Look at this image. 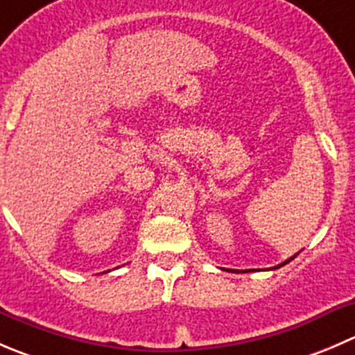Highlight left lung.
<instances>
[{
  "instance_id": "obj_1",
  "label": "left lung",
  "mask_w": 355,
  "mask_h": 355,
  "mask_svg": "<svg viewBox=\"0 0 355 355\" xmlns=\"http://www.w3.org/2000/svg\"><path fill=\"white\" fill-rule=\"evenodd\" d=\"M295 257H297V254H295ZM295 257H291V258H290V260L283 261V263H279V265H277V267H272V269H279V267H283V265H286V263H288V261H291V260H293V258H295ZM232 272H234V270H232Z\"/></svg>"
}]
</instances>
